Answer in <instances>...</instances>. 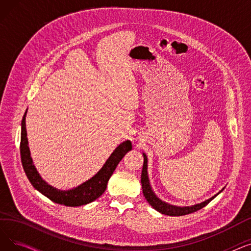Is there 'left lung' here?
<instances>
[{"instance_id": "8db88e82", "label": "left lung", "mask_w": 251, "mask_h": 251, "mask_svg": "<svg viewBox=\"0 0 251 251\" xmlns=\"http://www.w3.org/2000/svg\"><path fill=\"white\" fill-rule=\"evenodd\" d=\"M143 155V167H142V172H141V184H142V193L146 197V200L151 205L157 212L166 215V216H172V217H178V216H184V215H188L194 212H197V210L202 208L205 206L209 201H212L217 195H219L224 188L219 191L216 195L212 196L210 199L201 202V203H196L193 205H187V206H178L174 204H170L166 201H163L160 200L159 197L156 196L154 191L151 188L150 178H149V172H148V156L147 154L142 152Z\"/></svg>"}]
</instances>
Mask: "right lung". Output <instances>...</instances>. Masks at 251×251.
<instances>
[{
  "label": "right lung",
  "instance_id": "add662e5",
  "mask_svg": "<svg viewBox=\"0 0 251 251\" xmlns=\"http://www.w3.org/2000/svg\"><path fill=\"white\" fill-rule=\"evenodd\" d=\"M26 110L22 122H21V142H20V154L21 162L24 172L27 176L31 185L49 200L56 203L66 206H80L90 203L104 192L107 188L109 179L113 175L118 164L123 159V156L132 150V143L130 140H125L115 149L111 153L109 159L105 161L99 172L87 181L83 182L80 185L73 187L71 189L62 190L50 185L42 176L39 175L35 166L33 165L32 157L30 155V150L28 147L27 131H26Z\"/></svg>",
  "mask_w": 251,
  "mask_h": 251
}]
</instances>
